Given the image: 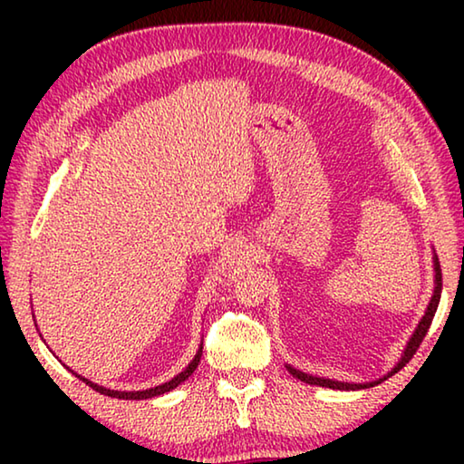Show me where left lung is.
<instances>
[{
  "mask_svg": "<svg viewBox=\"0 0 464 464\" xmlns=\"http://www.w3.org/2000/svg\"><path fill=\"white\" fill-rule=\"evenodd\" d=\"M434 272H436L434 274V295H431V298H430L426 315L421 317L418 327H415L413 335L410 337V342H407L403 354H401V360H399V362L391 368V372L384 374L382 379L372 381V382H342V381H334V379H324V376H313V374H307V372H301V371H296V368H293L290 364H286V371L293 374L295 379L303 381V382L317 384V387H327V389H340V391L368 389V387H374V384H381L382 381H387L389 376H392L395 372L401 371V368L413 358V354L420 348V343L423 342V337H426V334H428V329L431 325V319H434V315H436V309H438V303H440V295H442V270H440V262H438V256L436 254H434Z\"/></svg>",
  "mask_w": 464,
  "mask_h": 464,
  "instance_id": "left-lung-1",
  "label": "left lung"
}]
</instances>
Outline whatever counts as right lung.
Returning a JSON list of instances; mask_svg holds the SVG:
<instances>
[{
    "label": "right lung",
    "instance_id": "1",
    "mask_svg": "<svg viewBox=\"0 0 464 464\" xmlns=\"http://www.w3.org/2000/svg\"><path fill=\"white\" fill-rule=\"evenodd\" d=\"M200 356H202V345L198 348V352H196V356L192 358V362L188 364L182 372L176 374L174 379L168 381V382L157 384V387H153V389H145V391H112V389L100 387V384L92 382V381H88V379H83V376H80V374L73 372V371H72V372L77 376V379L83 381L85 384H90V387H92L93 391L102 392V395L116 397V399H132V401H137V399H151V397H157V395H163V392H168V391H171V389H176L179 382H184V381L188 379V376H190V374L196 371V366H198V362H200Z\"/></svg>",
    "mask_w": 464,
    "mask_h": 464
}]
</instances>
